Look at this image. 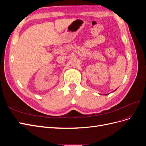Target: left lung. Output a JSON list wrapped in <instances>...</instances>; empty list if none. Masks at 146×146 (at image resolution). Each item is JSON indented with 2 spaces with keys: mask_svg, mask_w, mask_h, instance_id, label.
I'll use <instances>...</instances> for the list:
<instances>
[{
  "mask_svg": "<svg viewBox=\"0 0 146 146\" xmlns=\"http://www.w3.org/2000/svg\"><path fill=\"white\" fill-rule=\"evenodd\" d=\"M108 94H105V95H108Z\"/></svg>",
  "mask_w": 146,
  "mask_h": 146,
  "instance_id": "left-lung-1",
  "label": "left lung"
}]
</instances>
